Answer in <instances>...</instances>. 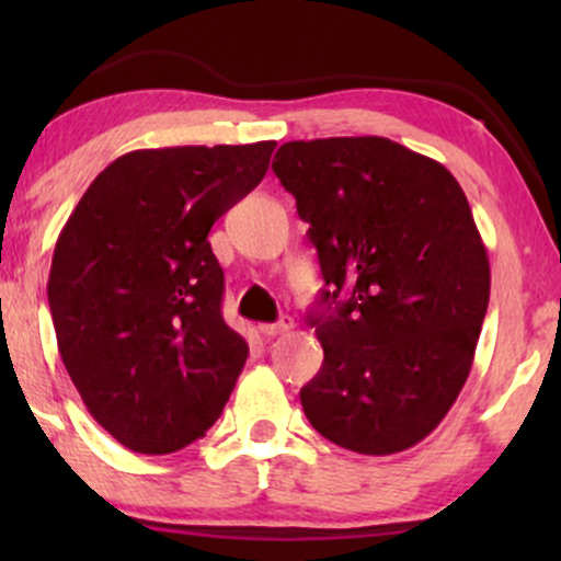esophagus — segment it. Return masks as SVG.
<instances>
[{"mask_svg": "<svg viewBox=\"0 0 561 561\" xmlns=\"http://www.w3.org/2000/svg\"><path fill=\"white\" fill-rule=\"evenodd\" d=\"M257 329H260V334H263V336H278V334L290 332V329H294V319L280 317L278 321H275V324H260Z\"/></svg>", "mask_w": 561, "mask_h": 561, "instance_id": "34e87169", "label": "esophagus"}]
</instances>
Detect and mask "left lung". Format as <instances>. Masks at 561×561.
Masks as SVG:
<instances>
[{"mask_svg":"<svg viewBox=\"0 0 561 561\" xmlns=\"http://www.w3.org/2000/svg\"><path fill=\"white\" fill-rule=\"evenodd\" d=\"M273 171L327 283L309 313L324 363L301 388L306 419L359 455L409 449L457 401L490 301L465 191L388 137L286 142Z\"/></svg>","mask_w":561,"mask_h":561,"instance_id":"left-lung-1","label":"left lung"}]
</instances>
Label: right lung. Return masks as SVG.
Listing matches in <instances>:
<instances>
[{"label": "right lung", "instance_id": "1", "mask_svg": "<svg viewBox=\"0 0 561 561\" xmlns=\"http://www.w3.org/2000/svg\"><path fill=\"white\" fill-rule=\"evenodd\" d=\"M275 142L127 152L76 204L53 252L58 350L91 416L140 455L206 434L248 342L221 317L206 237L263 181Z\"/></svg>", "mask_w": 561, "mask_h": 561}]
</instances>
